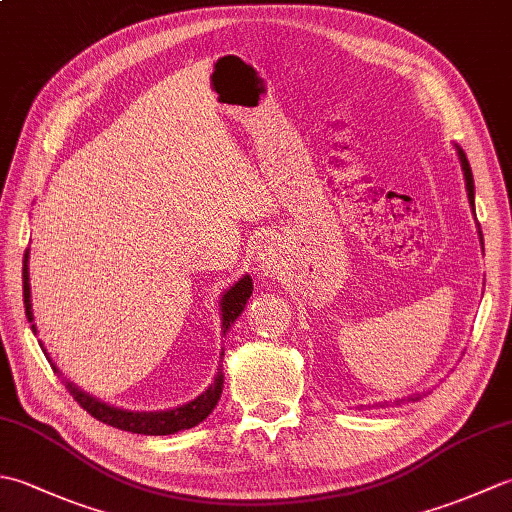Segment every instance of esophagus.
Returning a JSON list of instances; mask_svg holds the SVG:
<instances>
[{
    "label": "esophagus",
    "instance_id": "obj_1",
    "mask_svg": "<svg viewBox=\"0 0 512 512\" xmlns=\"http://www.w3.org/2000/svg\"><path fill=\"white\" fill-rule=\"evenodd\" d=\"M257 262L262 266L264 273L268 277L279 275V266H281V255L273 242H266L257 248Z\"/></svg>",
    "mask_w": 512,
    "mask_h": 512
}]
</instances>
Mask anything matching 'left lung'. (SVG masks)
Instances as JSON below:
<instances>
[{"label":"left lung","instance_id":"obj_1","mask_svg":"<svg viewBox=\"0 0 512 512\" xmlns=\"http://www.w3.org/2000/svg\"><path fill=\"white\" fill-rule=\"evenodd\" d=\"M455 151H458L460 165H462V171H464L466 195H469V204H471V209H473V213H475V184H473V173H471V165H469V160H466V154H464V151H462L458 145H455ZM480 242H482V248H484V237H482V231H480ZM407 400L416 402V400H420V394H413V396H409ZM396 402H402V400H396Z\"/></svg>","mask_w":512,"mask_h":512}]
</instances>
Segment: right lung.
<instances>
[{
	"label": "right lung",
	"mask_w": 512,
	"mask_h": 512,
	"mask_svg": "<svg viewBox=\"0 0 512 512\" xmlns=\"http://www.w3.org/2000/svg\"><path fill=\"white\" fill-rule=\"evenodd\" d=\"M30 248H26L24 255V306H26V317L28 323L35 321V314H32V301H30ZM253 295V279L250 275H242L239 277L231 288H226L220 297V312H222V334L228 332V328L242 317V312L246 308V301ZM32 332L37 334V325L32 323ZM41 345V343H39ZM46 354L48 363L52 365L54 372H59V367L52 363L50 354L43 350ZM224 356V350H222ZM65 389L70 391V396L79 402V405L94 416L96 420H101L110 427L123 429V431H132V433H143V436H171V433H178L184 429L198 427L202 420L209 418V413H213L217 400L222 396V387H224V374L222 367H217V374L213 378V383L206 387L200 396H195L193 400L184 402V405H178L173 409H162V411H132V409H121L114 407L110 402H103L99 398L90 396L88 391H83L79 385H74L72 380H65Z\"/></svg>",
	"instance_id": "right-lung-1"
}]
</instances>
